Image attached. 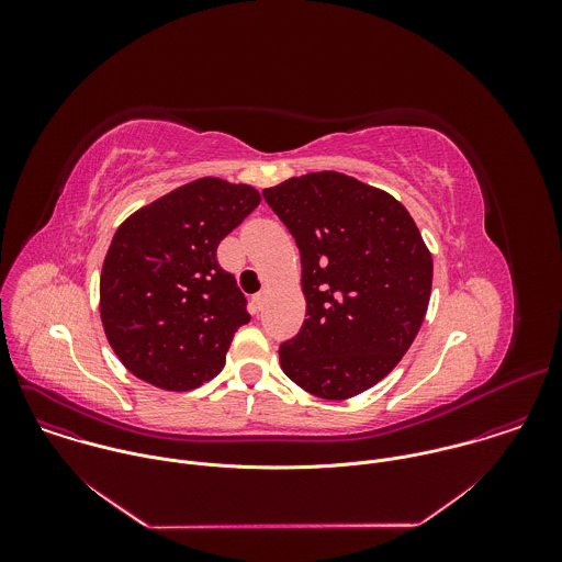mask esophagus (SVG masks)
I'll return each instance as SVG.
<instances>
[{
  "label": "esophagus",
  "instance_id": "1",
  "mask_svg": "<svg viewBox=\"0 0 562 562\" xmlns=\"http://www.w3.org/2000/svg\"><path fill=\"white\" fill-rule=\"evenodd\" d=\"M263 301H266V292H259L252 296V305H255V312H261L263 307Z\"/></svg>",
  "mask_w": 562,
  "mask_h": 562
}]
</instances>
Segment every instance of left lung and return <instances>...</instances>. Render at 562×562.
<instances>
[{
	"instance_id": "8db88e82",
	"label": "left lung",
	"mask_w": 562,
	"mask_h": 562,
	"mask_svg": "<svg viewBox=\"0 0 562 562\" xmlns=\"http://www.w3.org/2000/svg\"><path fill=\"white\" fill-rule=\"evenodd\" d=\"M263 199L301 250L307 318L281 344L285 376L324 401L383 381L430 301L432 255L401 201L337 170L290 177Z\"/></svg>"
}]
</instances>
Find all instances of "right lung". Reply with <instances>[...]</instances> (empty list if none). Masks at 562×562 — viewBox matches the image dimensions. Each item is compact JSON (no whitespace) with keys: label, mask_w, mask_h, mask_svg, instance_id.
<instances>
[{"label":"right lung","mask_w":562,"mask_h":562,"mask_svg":"<svg viewBox=\"0 0 562 562\" xmlns=\"http://www.w3.org/2000/svg\"><path fill=\"white\" fill-rule=\"evenodd\" d=\"M261 203L248 183L201 177L116 229L99 279V316L119 361L164 392L212 381L250 321L216 248Z\"/></svg>","instance_id":"obj_1"}]
</instances>
